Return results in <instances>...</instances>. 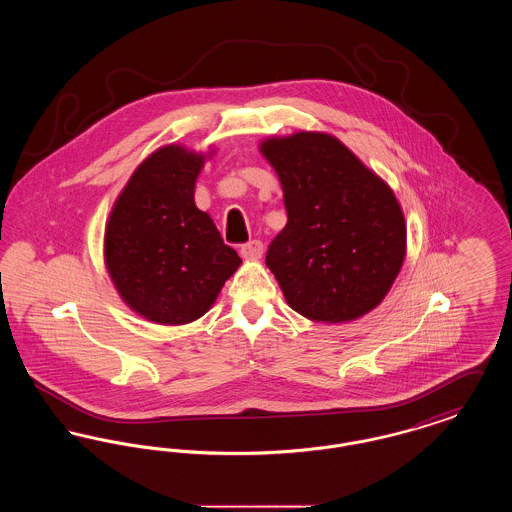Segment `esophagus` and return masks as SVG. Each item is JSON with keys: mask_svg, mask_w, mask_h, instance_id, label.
<instances>
[{"mask_svg": "<svg viewBox=\"0 0 512 512\" xmlns=\"http://www.w3.org/2000/svg\"><path fill=\"white\" fill-rule=\"evenodd\" d=\"M240 255H242L244 259H249V261L261 259V255H263V242H261V240H251V242H247V244L240 247Z\"/></svg>", "mask_w": 512, "mask_h": 512, "instance_id": "esophagus-1", "label": "esophagus"}]
</instances>
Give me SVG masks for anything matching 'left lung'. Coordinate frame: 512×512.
Segmentation results:
<instances>
[{
	"label": "left lung",
	"mask_w": 512,
	"mask_h": 512,
	"mask_svg": "<svg viewBox=\"0 0 512 512\" xmlns=\"http://www.w3.org/2000/svg\"><path fill=\"white\" fill-rule=\"evenodd\" d=\"M261 153L288 211L267 251L288 305L317 322L363 317L390 292L405 259L407 228L390 186L322 132L270 138Z\"/></svg>",
	"instance_id": "obj_1"
}]
</instances>
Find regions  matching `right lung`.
<instances>
[{
    "label": "right lung",
    "mask_w": 512,
    "mask_h": 512,
    "mask_svg": "<svg viewBox=\"0 0 512 512\" xmlns=\"http://www.w3.org/2000/svg\"><path fill=\"white\" fill-rule=\"evenodd\" d=\"M205 157L180 146L151 153L130 176L105 228V265L124 303L157 324L205 315L240 267L211 217L195 207Z\"/></svg>",
    "instance_id": "1"
}]
</instances>
